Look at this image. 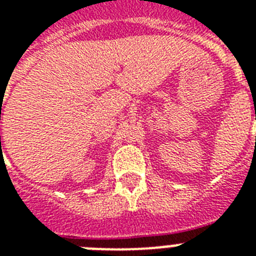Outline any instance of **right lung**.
<instances>
[{"instance_id":"add662e5","label":"right lung","mask_w":256,"mask_h":256,"mask_svg":"<svg viewBox=\"0 0 256 256\" xmlns=\"http://www.w3.org/2000/svg\"><path fill=\"white\" fill-rule=\"evenodd\" d=\"M0 138H1V136H0Z\"/></svg>"}]
</instances>
